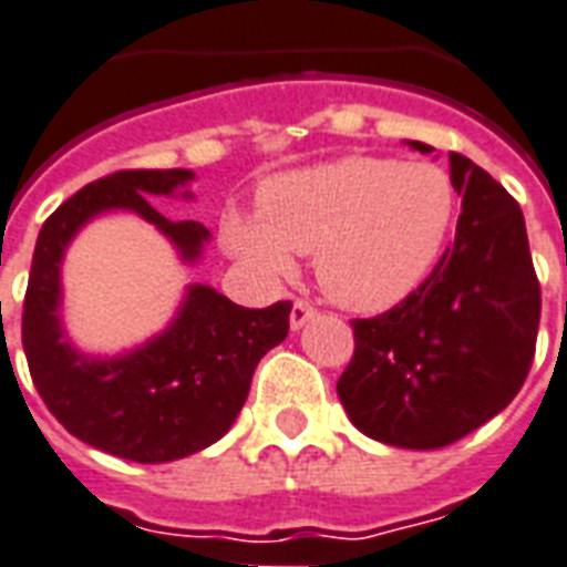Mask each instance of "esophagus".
Listing matches in <instances>:
<instances>
[{
  "instance_id": "obj_1",
  "label": "esophagus",
  "mask_w": 567,
  "mask_h": 567,
  "mask_svg": "<svg viewBox=\"0 0 567 567\" xmlns=\"http://www.w3.org/2000/svg\"><path fill=\"white\" fill-rule=\"evenodd\" d=\"M310 319H316V307L307 305V301H296V305H292V312H289V324H292V330H301Z\"/></svg>"
}]
</instances>
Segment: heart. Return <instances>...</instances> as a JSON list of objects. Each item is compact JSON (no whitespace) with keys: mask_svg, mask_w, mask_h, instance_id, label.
<instances>
[{"mask_svg":"<svg viewBox=\"0 0 567 567\" xmlns=\"http://www.w3.org/2000/svg\"><path fill=\"white\" fill-rule=\"evenodd\" d=\"M460 196L433 163L351 155L287 172L262 189L260 213L228 210L221 243L269 278L316 251L319 287L348 310L395 307L447 246Z\"/></svg>","mask_w":567,"mask_h":567,"instance_id":"b5f03b06","label":"heart"}]
</instances>
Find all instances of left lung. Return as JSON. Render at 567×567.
<instances>
[{"label":"left lung","mask_w":567,"mask_h":567,"mask_svg":"<svg viewBox=\"0 0 567 567\" xmlns=\"http://www.w3.org/2000/svg\"><path fill=\"white\" fill-rule=\"evenodd\" d=\"M412 152H436L406 140ZM463 196L454 246L415 292L378 319H357L354 357L337 383L360 433L383 445L445 447L495 419L536 354L538 289L518 202L451 152Z\"/></svg>","instance_id":"left-lung-1"}]
</instances>
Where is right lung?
Listing matches in <instances>:
<instances>
[{"instance_id": "obj_1", "label": "right lung", "mask_w": 567, "mask_h": 567, "mask_svg": "<svg viewBox=\"0 0 567 567\" xmlns=\"http://www.w3.org/2000/svg\"><path fill=\"white\" fill-rule=\"evenodd\" d=\"M189 169L113 172L63 202L40 230L22 307V348L43 404L72 436L131 463H172L219 442L246 404L251 374L289 333V301L248 310L207 284H189L178 310L146 342L102 357L63 328L61 266L79 230L128 210L155 225L181 262L202 260L210 230L172 221L155 196L193 198Z\"/></svg>"}]
</instances>
